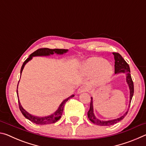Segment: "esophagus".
<instances>
[{
	"mask_svg": "<svg viewBox=\"0 0 146 146\" xmlns=\"http://www.w3.org/2000/svg\"><path fill=\"white\" fill-rule=\"evenodd\" d=\"M86 90H87V88L84 87V86H82V87H80L78 88V90L77 91V93L78 94L82 93L83 92H85V91H86Z\"/></svg>",
	"mask_w": 146,
	"mask_h": 146,
	"instance_id": "34e87169",
	"label": "esophagus"
}]
</instances>
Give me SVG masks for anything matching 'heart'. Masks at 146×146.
Wrapping results in <instances>:
<instances>
[{"label": "heart", "mask_w": 146, "mask_h": 146, "mask_svg": "<svg viewBox=\"0 0 146 146\" xmlns=\"http://www.w3.org/2000/svg\"><path fill=\"white\" fill-rule=\"evenodd\" d=\"M81 70L85 75H92L97 72L95 82L103 84L110 80L113 75V68L105 59L98 57L89 58L81 66Z\"/></svg>", "instance_id": "1"}]
</instances>
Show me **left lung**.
Here are the masks:
<instances>
[{"instance_id": "obj_1", "label": "left lung", "mask_w": 146, "mask_h": 146, "mask_svg": "<svg viewBox=\"0 0 146 146\" xmlns=\"http://www.w3.org/2000/svg\"><path fill=\"white\" fill-rule=\"evenodd\" d=\"M115 58V73L119 74V73H125L126 75V82L129 86L130 95H129V106L130 103L131 101L132 97L134 93V85H133V82L132 80L131 76L130 74V68L128 64L125 61L124 59L122 58L119 53H113ZM129 110V109H128ZM128 112V110L125 113V114L121 116L120 117L115 118L113 120H100L95 117V114L93 112V98L91 97V102H90V110L88 112V117L90 121H91L93 123H95L97 125H102V126H106V125H111L117 123L120 120H122L123 118L125 117Z\"/></svg>"}]
</instances>
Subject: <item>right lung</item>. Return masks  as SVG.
<instances>
[{"label": "right lung", "mask_w": 146, "mask_h": 146, "mask_svg": "<svg viewBox=\"0 0 146 146\" xmlns=\"http://www.w3.org/2000/svg\"><path fill=\"white\" fill-rule=\"evenodd\" d=\"M68 51V49H49V48H40L38 49L37 50H36L35 52L31 53L30 55H29V57L26 59V60L24 61L23 63V66H22L21 70V73L23 72V70L24 68V66L26 65V63H28L29 60H31L33 56H49L50 55H53L54 53L57 54V55H63V54L67 53ZM18 88V87H17ZM17 93L18 95V90H17ZM74 95H72L70 97L66 98L63 102L60 104V105L59 106L58 110L56 111L51 114L50 115L46 116V117H36V116H33L31 114H29L28 112H27L26 111L24 110V109L22 107L21 104V102H20L19 99V95H17V97H18V101H19V109L21 110V113H23V115L27 119L31 121L33 123H36V124H40V125H44V124H49V123H53L56 122V121H58L60 119L62 114L63 110L64 105H65L66 102L67 101L70 99L72 97H74Z\"/></svg>", "instance_id": "obj_1"}]
</instances>
